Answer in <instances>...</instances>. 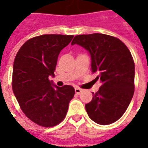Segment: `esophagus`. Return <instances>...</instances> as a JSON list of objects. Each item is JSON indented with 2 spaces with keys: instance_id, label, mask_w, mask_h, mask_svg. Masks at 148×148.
Returning a JSON list of instances; mask_svg holds the SVG:
<instances>
[{
  "instance_id": "1",
  "label": "esophagus",
  "mask_w": 148,
  "mask_h": 148,
  "mask_svg": "<svg viewBox=\"0 0 148 148\" xmlns=\"http://www.w3.org/2000/svg\"><path fill=\"white\" fill-rule=\"evenodd\" d=\"M74 90H75V93H76L77 95H80V94L82 92V90H81V88H76Z\"/></svg>"
}]
</instances>
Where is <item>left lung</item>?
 Segmentation results:
<instances>
[{
    "mask_svg": "<svg viewBox=\"0 0 148 148\" xmlns=\"http://www.w3.org/2000/svg\"><path fill=\"white\" fill-rule=\"evenodd\" d=\"M88 51L91 71L101 86L86 103L90 118L107 125L119 119L126 111L134 92V62L131 52L119 39L103 34L77 35L71 45Z\"/></svg>",
    "mask_w": 148,
    "mask_h": 148,
    "instance_id": "1",
    "label": "left lung"
}]
</instances>
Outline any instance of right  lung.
Listing matches in <instances>:
<instances>
[{
	"label": "right lung",
	"mask_w": 148,
	"mask_h": 148,
	"mask_svg": "<svg viewBox=\"0 0 148 148\" xmlns=\"http://www.w3.org/2000/svg\"><path fill=\"white\" fill-rule=\"evenodd\" d=\"M73 35L44 34L28 40L17 52L13 66L12 88L22 111L40 126L50 127L62 121L74 95L71 85L58 87L54 77L60 51Z\"/></svg>",
	"instance_id": "obj_1"
}]
</instances>
